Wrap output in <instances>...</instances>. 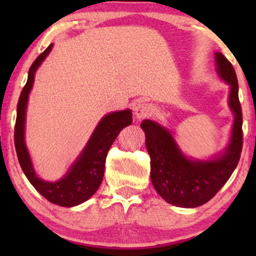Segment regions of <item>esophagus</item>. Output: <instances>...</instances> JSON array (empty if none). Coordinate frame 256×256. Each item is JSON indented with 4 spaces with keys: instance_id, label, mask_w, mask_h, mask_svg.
<instances>
[{
    "instance_id": "1",
    "label": "esophagus",
    "mask_w": 256,
    "mask_h": 256,
    "mask_svg": "<svg viewBox=\"0 0 256 256\" xmlns=\"http://www.w3.org/2000/svg\"><path fill=\"white\" fill-rule=\"evenodd\" d=\"M155 108L152 107V104H146V102H142V104H138L136 107H134V116L138 120L149 118L154 114Z\"/></svg>"
}]
</instances>
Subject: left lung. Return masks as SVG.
I'll use <instances>...</instances> for the list:
<instances>
[{"label": "left lung", "instance_id": "left-lung-1", "mask_svg": "<svg viewBox=\"0 0 256 256\" xmlns=\"http://www.w3.org/2000/svg\"><path fill=\"white\" fill-rule=\"evenodd\" d=\"M216 71L230 85L228 106L234 114L228 148L219 156L201 161L186 158L167 128L152 120H143L146 146L150 155V178L158 195L177 207L195 208L204 204L224 186L237 167L243 146L242 108L238 82L230 61L216 52Z\"/></svg>", "mask_w": 256, "mask_h": 256}]
</instances>
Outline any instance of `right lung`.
I'll return each mask as SVG.
<instances>
[{
	"label": "right lung",
	"instance_id": "add662e5",
	"mask_svg": "<svg viewBox=\"0 0 256 256\" xmlns=\"http://www.w3.org/2000/svg\"><path fill=\"white\" fill-rule=\"evenodd\" d=\"M52 44L38 56L28 70V77L24 89L20 94L16 106V122L14 128V143L20 166L26 178L34 185L43 198L52 204L73 207L89 200L102 183L104 174L106 158L112 144L118 137L119 132L132 124V112L130 110L114 112L102 118L89 142L85 146L74 164L70 167L66 174L58 182H46L37 177L32 166L30 155L25 144L24 130L26 106L28 94L32 89L34 73L42 61L52 50Z\"/></svg>",
	"mask_w": 256,
	"mask_h": 256
}]
</instances>
